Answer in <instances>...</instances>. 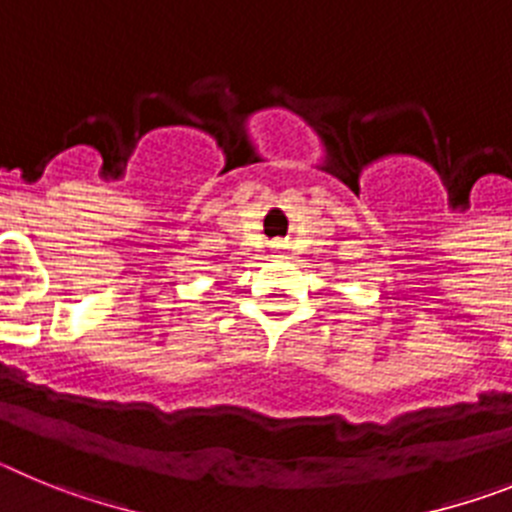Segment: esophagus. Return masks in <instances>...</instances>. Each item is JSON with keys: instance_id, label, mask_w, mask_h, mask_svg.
Wrapping results in <instances>:
<instances>
[{"instance_id": "34e87169", "label": "esophagus", "mask_w": 512, "mask_h": 512, "mask_svg": "<svg viewBox=\"0 0 512 512\" xmlns=\"http://www.w3.org/2000/svg\"><path fill=\"white\" fill-rule=\"evenodd\" d=\"M277 248H279V246H277Z\"/></svg>"}]
</instances>
